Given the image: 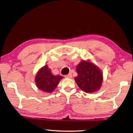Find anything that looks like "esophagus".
Returning <instances> with one entry per match:
<instances>
[{
	"label": "esophagus",
	"mask_w": 133,
	"mask_h": 133,
	"mask_svg": "<svg viewBox=\"0 0 133 133\" xmlns=\"http://www.w3.org/2000/svg\"><path fill=\"white\" fill-rule=\"evenodd\" d=\"M65 77H66V78H72V74L71 73H69L68 75H65Z\"/></svg>",
	"instance_id": "obj_1"
}]
</instances>
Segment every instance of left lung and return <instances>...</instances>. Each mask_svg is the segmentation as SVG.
I'll return each instance as SVG.
<instances>
[{
    "label": "left lung",
    "instance_id": "obj_1",
    "mask_svg": "<svg viewBox=\"0 0 133 133\" xmlns=\"http://www.w3.org/2000/svg\"><path fill=\"white\" fill-rule=\"evenodd\" d=\"M78 76L75 80L82 91L92 93L98 91L102 86L103 73L98 67L90 61L82 60L76 66Z\"/></svg>",
    "mask_w": 133,
    "mask_h": 133
}]
</instances>
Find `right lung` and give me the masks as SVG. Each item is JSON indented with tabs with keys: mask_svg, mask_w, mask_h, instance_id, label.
Masks as SVG:
<instances>
[{
	"mask_svg": "<svg viewBox=\"0 0 133 133\" xmlns=\"http://www.w3.org/2000/svg\"><path fill=\"white\" fill-rule=\"evenodd\" d=\"M63 77L60 75H54L51 70L45 65L39 69L35 77V82L39 90L50 93L54 91Z\"/></svg>",
	"mask_w": 133,
	"mask_h": 133,
	"instance_id": "1",
	"label": "right lung"
}]
</instances>
